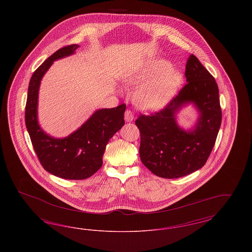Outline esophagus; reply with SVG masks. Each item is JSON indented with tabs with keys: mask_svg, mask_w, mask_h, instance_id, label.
<instances>
[{
	"mask_svg": "<svg viewBox=\"0 0 252 252\" xmlns=\"http://www.w3.org/2000/svg\"><path fill=\"white\" fill-rule=\"evenodd\" d=\"M134 119V115L130 110L126 109L125 112V120L126 122H131Z\"/></svg>",
	"mask_w": 252,
	"mask_h": 252,
	"instance_id": "34e87169",
	"label": "esophagus"
}]
</instances>
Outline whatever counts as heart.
I'll return each instance as SVG.
<instances>
[{"label":"heart","instance_id":"heart-1","mask_svg":"<svg viewBox=\"0 0 252 252\" xmlns=\"http://www.w3.org/2000/svg\"><path fill=\"white\" fill-rule=\"evenodd\" d=\"M167 60L158 59L151 61L142 72L130 76V84H141L158 75L154 80L143 85L135 93L136 104L144 109L156 110L166 106L176 94L181 81L182 74L176 69H170Z\"/></svg>","mask_w":252,"mask_h":252}]
</instances>
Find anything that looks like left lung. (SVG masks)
Listing matches in <instances>:
<instances>
[{"label": "left lung", "mask_w": 252, "mask_h": 252, "mask_svg": "<svg viewBox=\"0 0 252 252\" xmlns=\"http://www.w3.org/2000/svg\"><path fill=\"white\" fill-rule=\"evenodd\" d=\"M185 85L167 106L135 121L141 134L140 157L144 166L163 179H178L206 163L219 131L222 111L215 77L191 55L186 63ZM192 102L200 117L191 131L178 126L175 115Z\"/></svg>", "instance_id": "1"}]
</instances>
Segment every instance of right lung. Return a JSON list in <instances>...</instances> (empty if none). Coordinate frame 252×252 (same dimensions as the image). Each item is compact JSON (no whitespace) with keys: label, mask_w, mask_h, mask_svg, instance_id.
Wrapping results in <instances>:
<instances>
[{"label":"right lung","mask_w":252,"mask_h":252,"mask_svg":"<svg viewBox=\"0 0 252 252\" xmlns=\"http://www.w3.org/2000/svg\"><path fill=\"white\" fill-rule=\"evenodd\" d=\"M79 47L72 44L55 52L33 73L25 106V125L42 167L65 180H85L103 164L106 145L125 125L126 105L98 109L68 137L56 139L43 131L37 121V98L40 81L54 61L69 57Z\"/></svg>","instance_id":"add662e5"}]
</instances>
